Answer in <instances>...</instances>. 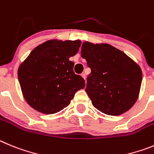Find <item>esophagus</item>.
Listing matches in <instances>:
<instances>
[{
    "label": "esophagus",
    "instance_id": "obj_1",
    "mask_svg": "<svg viewBox=\"0 0 154 154\" xmlns=\"http://www.w3.org/2000/svg\"><path fill=\"white\" fill-rule=\"evenodd\" d=\"M81 76H82V77H83V78H84V79L86 78V74H84V73H83V74H81Z\"/></svg>",
    "mask_w": 154,
    "mask_h": 154
}]
</instances>
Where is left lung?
I'll use <instances>...</instances> for the list:
<instances>
[{
  "label": "left lung",
  "mask_w": 154,
  "mask_h": 154,
  "mask_svg": "<svg viewBox=\"0 0 154 154\" xmlns=\"http://www.w3.org/2000/svg\"><path fill=\"white\" fill-rule=\"evenodd\" d=\"M81 57L91 70L85 91L93 106L111 116L130 110L140 90L142 71L139 65L107 44L85 41L82 44Z\"/></svg>",
  "instance_id": "1"
}]
</instances>
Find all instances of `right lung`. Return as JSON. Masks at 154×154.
Here are the masks:
<instances>
[{"label": "right lung", "mask_w": 154, "mask_h": 154, "mask_svg": "<svg viewBox=\"0 0 154 154\" xmlns=\"http://www.w3.org/2000/svg\"><path fill=\"white\" fill-rule=\"evenodd\" d=\"M81 41H48L34 48L18 68L23 97L34 110L47 114L67 107L85 80L74 71L69 58L78 52Z\"/></svg>", "instance_id": "add662e5"}]
</instances>
